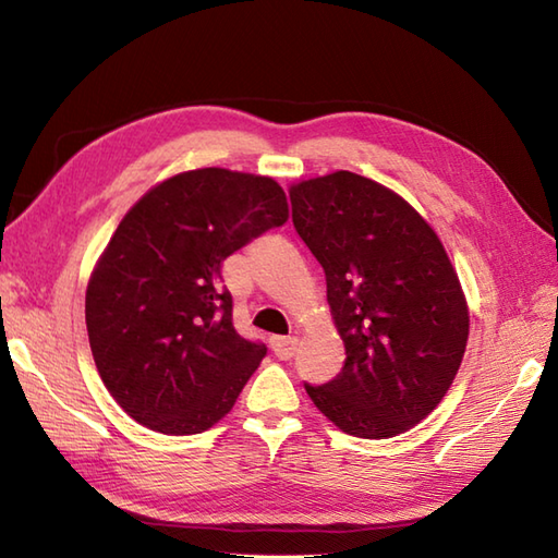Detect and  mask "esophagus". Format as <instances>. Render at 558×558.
I'll list each match as a JSON object with an SVG mask.
<instances>
[{
  "label": "esophagus",
  "mask_w": 558,
  "mask_h": 558,
  "mask_svg": "<svg viewBox=\"0 0 558 558\" xmlns=\"http://www.w3.org/2000/svg\"><path fill=\"white\" fill-rule=\"evenodd\" d=\"M270 348H272V352H276L278 360H290L292 354H294V350H298V338L276 336V338L270 340Z\"/></svg>",
  "instance_id": "obj_1"
}]
</instances>
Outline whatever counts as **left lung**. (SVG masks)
Here are the masks:
<instances>
[{
    "instance_id": "obj_1",
    "label": "left lung",
    "mask_w": 558,
    "mask_h": 558,
    "mask_svg": "<svg viewBox=\"0 0 558 558\" xmlns=\"http://www.w3.org/2000/svg\"><path fill=\"white\" fill-rule=\"evenodd\" d=\"M290 201L348 354L333 381L306 393L345 434L408 432L448 393L470 333L441 240L405 198L348 170L292 184Z\"/></svg>"
}]
</instances>
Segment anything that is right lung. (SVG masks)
I'll list each match as a JSON object with an SVG mask.
<instances>
[{"label":"right lung","mask_w":558,"mask_h":558,"mask_svg":"<svg viewBox=\"0 0 558 558\" xmlns=\"http://www.w3.org/2000/svg\"><path fill=\"white\" fill-rule=\"evenodd\" d=\"M290 218L270 177L201 168L129 208L86 290L90 352L110 396L153 432L210 429L266 357L236 333L220 266Z\"/></svg>","instance_id":"1"}]
</instances>
